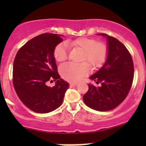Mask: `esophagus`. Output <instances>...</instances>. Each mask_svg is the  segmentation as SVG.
<instances>
[{
	"label": "esophagus",
	"instance_id": "1",
	"mask_svg": "<svg viewBox=\"0 0 146 146\" xmlns=\"http://www.w3.org/2000/svg\"><path fill=\"white\" fill-rule=\"evenodd\" d=\"M77 86V83H70V87L71 88L75 87V86Z\"/></svg>",
	"mask_w": 146,
	"mask_h": 146
}]
</instances>
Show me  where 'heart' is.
Wrapping results in <instances>:
<instances>
[{
    "label": "heart",
    "mask_w": 146,
    "mask_h": 146,
    "mask_svg": "<svg viewBox=\"0 0 146 146\" xmlns=\"http://www.w3.org/2000/svg\"><path fill=\"white\" fill-rule=\"evenodd\" d=\"M67 45L78 47L83 50L82 60H87L94 68L101 67L108 58V50L105 44L97 42L96 39L88 37H81L66 43L60 44L55 48L54 57L58 62L67 58ZM91 72V66L87 62L81 64L67 63L60 66L62 77L66 80L76 82L86 77Z\"/></svg>",
    "instance_id": "1"
}]
</instances>
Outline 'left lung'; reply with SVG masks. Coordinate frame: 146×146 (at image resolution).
I'll return each mask as SVG.
<instances>
[{"label": "left lung", "mask_w": 146, "mask_h": 146, "mask_svg": "<svg viewBox=\"0 0 146 146\" xmlns=\"http://www.w3.org/2000/svg\"><path fill=\"white\" fill-rule=\"evenodd\" d=\"M108 41V58L103 66L90 79L101 86L88 84L83 96L85 104L97 111H108L118 107L126 99L134 78V64L129 52L117 38L105 33Z\"/></svg>", "instance_id": "obj_1"}]
</instances>
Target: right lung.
Instances as JSON below:
<instances>
[{"instance_id":"obj_1","label":"right lung","mask_w":146,"mask_h":146,"mask_svg":"<svg viewBox=\"0 0 146 146\" xmlns=\"http://www.w3.org/2000/svg\"><path fill=\"white\" fill-rule=\"evenodd\" d=\"M61 35L43 33L18 50L13 65V85L18 97L32 111L47 113L61 105L69 84L61 79L54 57ZM56 80L51 88L48 81Z\"/></svg>"}]
</instances>
